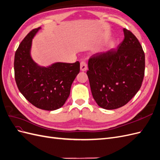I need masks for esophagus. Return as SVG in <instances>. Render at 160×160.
Listing matches in <instances>:
<instances>
[{
  "label": "esophagus",
  "instance_id": "34e87169",
  "mask_svg": "<svg viewBox=\"0 0 160 160\" xmlns=\"http://www.w3.org/2000/svg\"><path fill=\"white\" fill-rule=\"evenodd\" d=\"M80 69L81 71H85L87 69H88V65L85 62L82 61L80 63Z\"/></svg>",
  "mask_w": 160,
  "mask_h": 160
}]
</instances>
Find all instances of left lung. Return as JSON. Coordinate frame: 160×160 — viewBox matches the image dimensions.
<instances>
[{
    "mask_svg": "<svg viewBox=\"0 0 160 160\" xmlns=\"http://www.w3.org/2000/svg\"><path fill=\"white\" fill-rule=\"evenodd\" d=\"M117 49L98 52L88 61L87 75L93 98L100 108L115 109L128 103L142 86L145 54L133 34L123 28Z\"/></svg>",
    "mask_w": 160,
    "mask_h": 160,
    "instance_id": "1",
    "label": "left lung"
}]
</instances>
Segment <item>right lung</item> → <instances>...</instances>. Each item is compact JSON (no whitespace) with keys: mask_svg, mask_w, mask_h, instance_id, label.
I'll list each match as a JSON object with an SVG mask.
<instances>
[{"mask_svg":"<svg viewBox=\"0 0 160 160\" xmlns=\"http://www.w3.org/2000/svg\"><path fill=\"white\" fill-rule=\"evenodd\" d=\"M41 27L25 37L14 55V77L22 95L37 108L53 111L61 108L68 99L71 87L80 71V63L56 62L41 66L31 54L32 38Z\"/></svg>","mask_w":160,"mask_h":160,"instance_id":"obj_1","label":"right lung"}]
</instances>
